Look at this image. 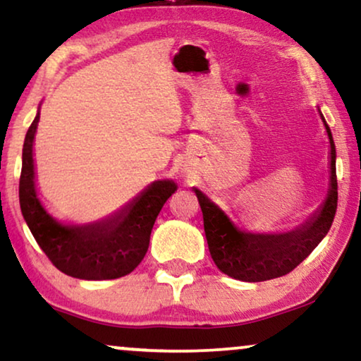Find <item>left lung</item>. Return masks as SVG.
<instances>
[{
  "label": "left lung",
  "mask_w": 361,
  "mask_h": 361,
  "mask_svg": "<svg viewBox=\"0 0 361 361\" xmlns=\"http://www.w3.org/2000/svg\"><path fill=\"white\" fill-rule=\"evenodd\" d=\"M317 110L330 145L329 189L319 209L300 225L278 233H253L243 230L214 200L194 187L204 215L205 238L212 259L216 268L230 278L245 283H261L288 274L302 263L329 233L337 210V154L332 131L319 106Z\"/></svg>",
  "instance_id": "8db88e82"
}]
</instances>
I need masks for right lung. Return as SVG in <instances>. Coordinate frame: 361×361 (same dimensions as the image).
<instances>
[{"label":"right lung","instance_id":"add662e5","mask_svg":"<svg viewBox=\"0 0 361 361\" xmlns=\"http://www.w3.org/2000/svg\"><path fill=\"white\" fill-rule=\"evenodd\" d=\"M39 108L24 140L19 179V204L29 230L52 264L67 276L103 281L130 274L145 258L154 221L177 184L172 179L151 182L121 209L90 224L59 221L44 207L36 185L34 137Z\"/></svg>","mask_w":361,"mask_h":361}]
</instances>
